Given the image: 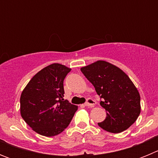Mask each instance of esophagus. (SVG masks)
<instances>
[{
  "label": "esophagus",
  "mask_w": 158,
  "mask_h": 158,
  "mask_svg": "<svg viewBox=\"0 0 158 158\" xmlns=\"http://www.w3.org/2000/svg\"><path fill=\"white\" fill-rule=\"evenodd\" d=\"M95 105V100L91 98L87 99V101L85 103V106L86 107H93Z\"/></svg>",
  "instance_id": "obj_1"
}]
</instances>
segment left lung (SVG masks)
Wrapping results in <instances>:
<instances>
[{
  "label": "left lung",
  "instance_id": "8db88e82",
  "mask_svg": "<svg viewBox=\"0 0 158 158\" xmlns=\"http://www.w3.org/2000/svg\"><path fill=\"white\" fill-rule=\"evenodd\" d=\"M81 71L100 96V105L107 112L99 127L111 133H120L136 121L141 112L140 95L129 77L118 67L97 61Z\"/></svg>",
  "mask_w": 158,
  "mask_h": 158
}]
</instances>
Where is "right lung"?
<instances>
[{"mask_svg":"<svg viewBox=\"0 0 158 158\" xmlns=\"http://www.w3.org/2000/svg\"><path fill=\"white\" fill-rule=\"evenodd\" d=\"M71 69L54 63L38 72L20 96V114L36 133L52 137L69 126L77 106L64 100L63 81Z\"/></svg>","mask_w":158,"mask_h":158,"instance_id":"1","label":"right lung"}]
</instances>
